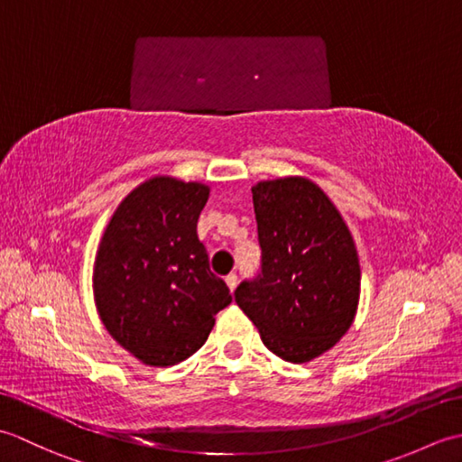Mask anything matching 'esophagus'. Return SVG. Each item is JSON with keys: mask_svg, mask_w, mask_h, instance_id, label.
<instances>
[{"mask_svg": "<svg viewBox=\"0 0 462 462\" xmlns=\"http://www.w3.org/2000/svg\"><path fill=\"white\" fill-rule=\"evenodd\" d=\"M226 283H228L230 291L236 290V286H238V276H236V273H228V276H226Z\"/></svg>", "mask_w": 462, "mask_h": 462, "instance_id": "esophagus-1", "label": "esophagus"}]
</instances>
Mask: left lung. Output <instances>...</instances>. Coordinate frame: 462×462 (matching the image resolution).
Wrapping results in <instances>:
<instances>
[{
    "label": "left lung",
    "mask_w": 462,
    "mask_h": 462,
    "mask_svg": "<svg viewBox=\"0 0 462 462\" xmlns=\"http://www.w3.org/2000/svg\"><path fill=\"white\" fill-rule=\"evenodd\" d=\"M262 273L234 291L273 356L308 363L329 351L356 319L361 268L346 220L306 176L252 186Z\"/></svg>",
    "instance_id": "left-lung-1"
}]
</instances>
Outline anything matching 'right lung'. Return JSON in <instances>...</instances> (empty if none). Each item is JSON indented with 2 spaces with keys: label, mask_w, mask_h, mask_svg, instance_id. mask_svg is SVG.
Wrapping results in <instances>:
<instances>
[{
  "label": "right lung",
  "mask_w": 462,
  "mask_h": 462,
  "mask_svg": "<svg viewBox=\"0 0 462 462\" xmlns=\"http://www.w3.org/2000/svg\"><path fill=\"white\" fill-rule=\"evenodd\" d=\"M208 196V184L151 176L116 206L97 248V311L109 336L144 365L189 359L232 301L196 234Z\"/></svg>",
  "instance_id": "obj_1"
}]
</instances>
